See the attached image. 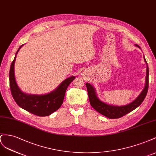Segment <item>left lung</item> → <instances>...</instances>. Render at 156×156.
Wrapping results in <instances>:
<instances>
[{"mask_svg": "<svg viewBox=\"0 0 156 156\" xmlns=\"http://www.w3.org/2000/svg\"><path fill=\"white\" fill-rule=\"evenodd\" d=\"M137 47L140 48L139 46L136 45ZM144 61L146 62V65H147V69H146V85L144 88L143 91L141 92L139 96L136 99L133 101L131 103L129 104L126 106H111L107 104H105L103 102L101 101L98 97H97L95 89L89 83H87L86 87L87 90V93L89 96V99H90V103L92 107L97 110L98 112L103 114L105 116L107 117L110 119H115L119 118L126 114L131 112V111L135 110L138 106H140L141 103L144 100L145 97L147 94L148 90V76H149V70H148V65L147 62H146L145 58Z\"/></svg>", "mask_w": 156, "mask_h": 156, "instance_id": "8db88e82", "label": "left lung"}]
</instances>
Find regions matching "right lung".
Segmentation results:
<instances>
[{"instance_id": "obj_1", "label": "right lung", "mask_w": 156, "mask_h": 156, "mask_svg": "<svg viewBox=\"0 0 156 156\" xmlns=\"http://www.w3.org/2000/svg\"><path fill=\"white\" fill-rule=\"evenodd\" d=\"M21 45L16 54L19 51ZM16 57L10 66L9 79L12 95L20 107L38 116H47L58 110L63 103L65 92L69 84L75 77L71 76L62 82L55 90L44 95H27L22 92L17 86L14 77V63Z\"/></svg>"}]
</instances>
